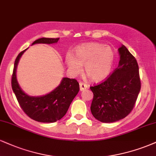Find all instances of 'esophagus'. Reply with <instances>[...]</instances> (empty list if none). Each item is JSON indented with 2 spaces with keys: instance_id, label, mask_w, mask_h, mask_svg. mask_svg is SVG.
Returning a JSON list of instances; mask_svg holds the SVG:
<instances>
[{
  "instance_id": "1",
  "label": "esophagus",
  "mask_w": 156,
  "mask_h": 156,
  "mask_svg": "<svg viewBox=\"0 0 156 156\" xmlns=\"http://www.w3.org/2000/svg\"><path fill=\"white\" fill-rule=\"evenodd\" d=\"M79 86H80V91H83V90H84V89L88 88V86H87L86 83H83V82H80Z\"/></svg>"
}]
</instances>
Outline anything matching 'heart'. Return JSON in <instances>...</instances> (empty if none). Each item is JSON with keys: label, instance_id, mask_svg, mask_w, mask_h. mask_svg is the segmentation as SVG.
Segmentation results:
<instances>
[{"label": "heart", "instance_id": "heart-1", "mask_svg": "<svg viewBox=\"0 0 156 156\" xmlns=\"http://www.w3.org/2000/svg\"><path fill=\"white\" fill-rule=\"evenodd\" d=\"M114 52L109 46L91 43L80 46L76 50L74 56L68 54L66 62L73 74H79L84 66L85 72L92 80H101L112 71Z\"/></svg>", "mask_w": 156, "mask_h": 156}]
</instances>
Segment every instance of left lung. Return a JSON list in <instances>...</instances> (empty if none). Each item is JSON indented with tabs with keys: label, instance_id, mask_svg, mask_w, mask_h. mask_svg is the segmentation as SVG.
Returning a JSON list of instances; mask_svg holds the SVG:
<instances>
[{
	"label": "left lung",
	"instance_id": "8db88e82",
	"mask_svg": "<svg viewBox=\"0 0 156 156\" xmlns=\"http://www.w3.org/2000/svg\"><path fill=\"white\" fill-rule=\"evenodd\" d=\"M118 67L102 83L91 87L92 115L102 122L120 120L130 114L141 89L139 65L125 45L118 49Z\"/></svg>",
	"mask_w": 156,
	"mask_h": 156
}]
</instances>
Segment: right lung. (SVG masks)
Instances as JSON below:
<instances>
[{
  "label": "right lung",
  "mask_w": 156,
  "mask_h": 156,
  "mask_svg": "<svg viewBox=\"0 0 156 156\" xmlns=\"http://www.w3.org/2000/svg\"><path fill=\"white\" fill-rule=\"evenodd\" d=\"M59 38H41L34 41V44H55ZM28 49V48H27ZM27 49L20 52L16 58L12 77V88L21 108L34 120L39 122H55L67 113L73 100L79 91V83L73 78H63L55 89L45 95L29 96L20 87L16 77V69L19 60Z\"/></svg>",
  "instance_id": "obj_1"
}]
</instances>
